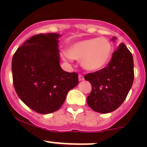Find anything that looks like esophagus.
<instances>
[{"label": "esophagus", "mask_w": 147, "mask_h": 147, "mask_svg": "<svg viewBox=\"0 0 147 147\" xmlns=\"http://www.w3.org/2000/svg\"><path fill=\"white\" fill-rule=\"evenodd\" d=\"M79 80H80V81H83V80H84V76L82 74L79 75Z\"/></svg>", "instance_id": "34e87169"}]
</instances>
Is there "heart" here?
Segmentation results:
<instances>
[{"label": "heart", "instance_id": "b5f03b06", "mask_svg": "<svg viewBox=\"0 0 147 147\" xmlns=\"http://www.w3.org/2000/svg\"><path fill=\"white\" fill-rule=\"evenodd\" d=\"M113 47L105 37L86 39L75 42L67 47V54L63 53L65 59H80L85 70L96 71L102 69L110 60Z\"/></svg>", "mask_w": 147, "mask_h": 147}]
</instances>
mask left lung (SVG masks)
Here are the masks:
<instances>
[{
    "label": "left lung",
    "instance_id": "left-lung-1",
    "mask_svg": "<svg viewBox=\"0 0 147 147\" xmlns=\"http://www.w3.org/2000/svg\"><path fill=\"white\" fill-rule=\"evenodd\" d=\"M85 80L92 85L91 93L87 97L88 106L100 113L113 112L124 102L133 83L132 54L124 43L120 44L107 67L88 74Z\"/></svg>",
    "mask_w": 147,
    "mask_h": 147
}]
</instances>
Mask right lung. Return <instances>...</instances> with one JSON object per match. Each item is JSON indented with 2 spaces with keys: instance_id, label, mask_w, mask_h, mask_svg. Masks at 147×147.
Segmentation results:
<instances>
[{
  "instance_id": "right-lung-1",
  "label": "right lung",
  "mask_w": 147,
  "mask_h": 147,
  "mask_svg": "<svg viewBox=\"0 0 147 147\" xmlns=\"http://www.w3.org/2000/svg\"><path fill=\"white\" fill-rule=\"evenodd\" d=\"M59 34L34 35L18 48L11 62L13 84L19 98L40 114L61 107L67 92L79 83L78 74L59 65Z\"/></svg>"
}]
</instances>
